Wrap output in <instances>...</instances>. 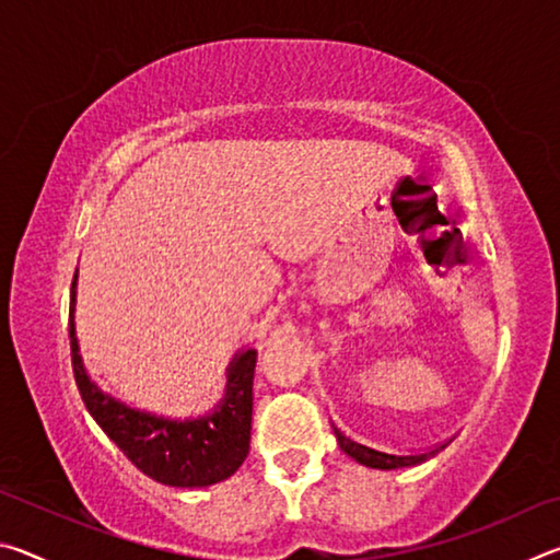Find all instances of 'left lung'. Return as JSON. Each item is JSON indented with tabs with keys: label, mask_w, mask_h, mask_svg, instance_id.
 <instances>
[{
	"label": "left lung",
	"mask_w": 560,
	"mask_h": 560,
	"mask_svg": "<svg viewBox=\"0 0 560 560\" xmlns=\"http://www.w3.org/2000/svg\"><path fill=\"white\" fill-rule=\"evenodd\" d=\"M334 432H336V440L340 444V450H343L348 457H353L358 464H365V467H371V469L415 467V464H422V462H428L430 457H434V454H440L450 444V442H444V444H440V447L428 450V452H420V454H387V452L365 447V444H360L355 440L346 438V434L340 432L338 428H334Z\"/></svg>",
	"instance_id": "8db88e82"
}]
</instances>
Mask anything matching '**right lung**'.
I'll use <instances>...</instances> for the list:
<instances>
[{"instance_id": "right-lung-1", "label": "right lung", "mask_w": 560, "mask_h": 560, "mask_svg": "<svg viewBox=\"0 0 560 560\" xmlns=\"http://www.w3.org/2000/svg\"><path fill=\"white\" fill-rule=\"evenodd\" d=\"M75 279L79 273H73L71 283V363L81 400L93 420L101 424V430L140 471L160 485L195 489L232 477L249 454L257 350H242L232 358L226 368L224 397L212 412L192 417V420H170V417L136 410L98 390L81 363L73 324Z\"/></svg>"}]
</instances>
